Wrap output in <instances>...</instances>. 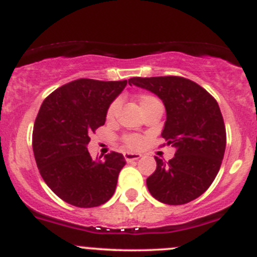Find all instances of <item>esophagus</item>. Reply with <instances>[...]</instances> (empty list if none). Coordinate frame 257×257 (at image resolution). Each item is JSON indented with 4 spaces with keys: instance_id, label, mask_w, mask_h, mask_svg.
Listing matches in <instances>:
<instances>
[{
    "instance_id": "34e87169",
    "label": "esophagus",
    "mask_w": 257,
    "mask_h": 257,
    "mask_svg": "<svg viewBox=\"0 0 257 257\" xmlns=\"http://www.w3.org/2000/svg\"><path fill=\"white\" fill-rule=\"evenodd\" d=\"M141 157L142 154H139V153H124V158H125V160L128 163L134 162V160H138Z\"/></svg>"
}]
</instances>
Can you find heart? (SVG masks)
I'll return each instance as SVG.
<instances>
[{
	"mask_svg": "<svg viewBox=\"0 0 257 257\" xmlns=\"http://www.w3.org/2000/svg\"><path fill=\"white\" fill-rule=\"evenodd\" d=\"M157 103H160V100L158 98H155L154 95L150 94H139L138 95V104L141 107V109L143 110V113L152 105L157 104ZM116 108H118V102H113L112 104L108 107L107 113H105V118L108 120H112L115 115ZM121 143L124 144V147L128 148V149H139L142 145L144 144V139L143 137L139 136V134H124L121 137Z\"/></svg>",
	"mask_w": 257,
	"mask_h": 257,
	"instance_id": "obj_1",
	"label": "heart"
}]
</instances>
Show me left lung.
<instances>
[{"mask_svg":"<svg viewBox=\"0 0 257 257\" xmlns=\"http://www.w3.org/2000/svg\"><path fill=\"white\" fill-rule=\"evenodd\" d=\"M129 84L163 100L167 121L162 137L175 148L168 163L155 157L157 169L147 179L148 190L168 205L195 200L211 185L224 158L226 131L219 104L208 90L184 77H134Z\"/></svg>","mask_w":257,"mask_h":257,"instance_id":"1","label":"left lung"}]
</instances>
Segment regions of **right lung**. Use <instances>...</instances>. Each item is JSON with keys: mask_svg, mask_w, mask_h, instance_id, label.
<instances>
[{"mask_svg": "<svg viewBox=\"0 0 257 257\" xmlns=\"http://www.w3.org/2000/svg\"><path fill=\"white\" fill-rule=\"evenodd\" d=\"M125 85L126 80L79 78L52 92L41 105L32 134L36 163L49 189L71 205L99 206L115 191L124 157L110 152L94 160L87 145Z\"/></svg>", "mask_w": 257, "mask_h": 257, "instance_id": "right-lung-1", "label": "right lung"}]
</instances>
